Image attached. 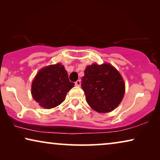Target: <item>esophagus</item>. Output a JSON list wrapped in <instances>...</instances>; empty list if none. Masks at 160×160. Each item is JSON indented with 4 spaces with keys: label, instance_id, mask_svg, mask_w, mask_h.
Returning a JSON list of instances; mask_svg holds the SVG:
<instances>
[{
    "label": "esophagus",
    "instance_id": "34e87169",
    "mask_svg": "<svg viewBox=\"0 0 160 160\" xmlns=\"http://www.w3.org/2000/svg\"><path fill=\"white\" fill-rule=\"evenodd\" d=\"M75 85L77 87H80L81 86V81L80 80L76 81V82H75Z\"/></svg>",
    "mask_w": 160,
    "mask_h": 160
}]
</instances>
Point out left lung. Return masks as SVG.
I'll list each match as a JSON object with an SVG mask.
<instances>
[{"label":"left lung","instance_id":"left-lung-1","mask_svg":"<svg viewBox=\"0 0 160 160\" xmlns=\"http://www.w3.org/2000/svg\"><path fill=\"white\" fill-rule=\"evenodd\" d=\"M82 88L89 106L99 113L111 112L123 99L125 84L119 71L109 63H93L84 70Z\"/></svg>","mask_w":160,"mask_h":160}]
</instances>
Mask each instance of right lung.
<instances>
[{"label":"right lung","mask_w":160,"mask_h":160,"mask_svg":"<svg viewBox=\"0 0 160 160\" xmlns=\"http://www.w3.org/2000/svg\"><path fill=\"white\" fill-rule=\"evenodd\" d=\"M73 87L64 66L57 63L38 71L32 82L31 94L40 106L49 109L62 103Z\"/></svg>","instance_id":"1"}]
</instances>
